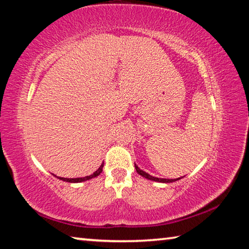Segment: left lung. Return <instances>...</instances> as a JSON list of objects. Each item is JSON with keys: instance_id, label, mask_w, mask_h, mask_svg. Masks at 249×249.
I'll list each match as a JSON object with an SVG mask.
<instances>
[{"instance_id": "left-lung-1", "label": "left lung", "mask_w": 249, "mask_h": 249, "mask_svg": "<svg viewBox=\"0 0 249 249\" xmlns=\"http://www.w3.org/2000/svg\"><path fill=\"white\" fill-rule=\"evenodd\" d=\"M135 169H136V171H137V174H138V175H141L142 177H144V178L148 179V180L156 181V182L170 183V182H175V181H177V180H180L181 178H182V177H181V178H177V179H161V178H156V177L150 176L149 174H147V172H145V171H142V169H140V168H138V166H136V163H135Z\"/></svg>"}]
</instances>
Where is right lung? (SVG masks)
I'll return each instance as SVG.
<instances>
[{
  "label": "right lung",
  "mask_w": 249,
  "mask_h": 249,
  "mask_svg": "<svg viewBox=\"0 0 249 249\" xmlns=\"http://www.w3.org/2000/svg\"><path fill=\"white\" fill-rule=\"evenodd\" d=\"M103 166H104V162H102V165L99 167V169L94 171L93 174L90 175V176H87V177H82V178H62V177H57L56 175H53L56 178H58L59 180H62V181H66V182H71V183H78V182H83V181H87V180H90L92 178H95V177H98L101 172L103 170Z\"/></svg>",
  "instance_id": "add662e5"
}]
</instances>
